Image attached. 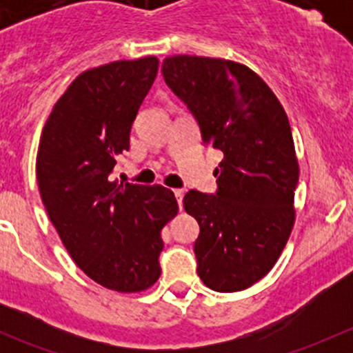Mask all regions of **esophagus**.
Wrapping results in <instances>:
<instances>
[{
    "mask_svg": "<svg viewBox=\"0 0 353 353\" xmlns=\"http://www.w3.org/2000/svg\"><path fill=\"white\" fill-rule=\"evenodd\" d=\"M174 196H176L177 205H179L181 208V205H183V198H184V190H174Z\"/></svg>",
    "mask_w": 353,
    "mask_h": 353,
    "instance_id": "34e87169",
    "label": "esophagus"
}]
</instances>
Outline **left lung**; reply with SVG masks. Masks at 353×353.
Returning <instances> with one entry per match:
<instances>
[{"instance_id":"left-lung-1","label":"left lung","mask_w":353,"mask_h":353,"mask_svg":"<svg viewBox=\"0 0 353 353\" xmlns=\"http://www.w3.org/2000/svg\"><path fill=\"white\" fill-rule=\"evenodd\" d=\"M162 74L196 119L203 143L223 152L216 193L191 190L183 199L199 225L196 272L212 290H244L273 268L294 227L299 163L288 117L241 63L170 56Z\"/></svg>"}]
</instances>
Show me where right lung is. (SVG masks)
I'll return each mask as SVG.
<instances>
[{
  "label": "right lung",
  "instance_id": "add662e5",
  "mask_svg": "<svg viewBox=\"0 0 353 353\" xmlns=\"http://www.w3.org/2000/svg\"><path fill=\"white\" fill-rule=\"evenodd\" d=\"M159 70L155 56L83 71L52 108L39 143V191L78 268L116 292L159 280L162 227L177 213L167 188L117 184L110 172Z\"/></svg>",
  "mask_w": 353,
  "mask_h": 353
}]
</instances>
